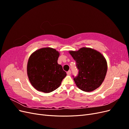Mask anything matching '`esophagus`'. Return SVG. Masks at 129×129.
Returning <instances> with one entry per match:
<instances>
[{
    "label": "esophagus",
    "instance_id": "esophagus-1",
    "mask_svg": "<svg viewBox=\"0 0 129 129\" xmlns=\"http://www.w3.org/2000/svg\"><path fill=\"white\" fill-rule=\"evenodd\" d=\"M67 75H71V71H69L68 72H67Z\"/></svg>",
    "mask_w": 129,
    "mask_h": 129
}]
</instances>
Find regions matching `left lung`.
I'll return each instance as SVG.
<instances>
[{
  "label": "left lung",
  "mask_w": 129,
  "mask_h": 129,
  "mask_svg": "<svg viewBox=\"0 0 129 129\" xmlns=\"http://www.w3.org/2000/svg\"><path fill=\"white\" fill-rule=\"evenodd\" d=\"M79 70L74 81L81 90L90 92L101 86L106 76L108 66L104 56L91 48L82 47L76 51L69 50Z\"/></svg>",
  "instance_id": "obj_1"
}]
</instances>
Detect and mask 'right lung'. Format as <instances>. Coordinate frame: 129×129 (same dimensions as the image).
Returning <instances> with one entry per match:
<instances>
[{"label": "right lung", "mask_w": 129, "mask_h": 129, "mask_svg": "<svg viewBox=\"0 0 129 129\" xmlns=\"http://www.w3.org/2000/svg\"><path fill=\"white\" fill-rule=\"evenodd\" d=\"M59 55L56 49L46 47L36 50L29 56L27 73L30 83L37 90L49 93L60 86L67 74L57 63Z\"/></svg>", "instance_id": "obj_1"}]
</instances>
